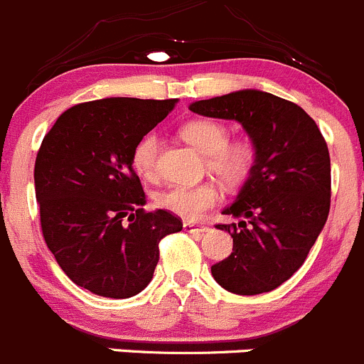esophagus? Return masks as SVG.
Masks as SVG:
<instances>
[{
  "label": "esophagus",
  "instance_id": "34e87169",
  "mask_svg": "<svg viewBox=\"0 0 364 364\" xmlns=\"http://www.w3.org/2000/svg\"><path fill=\"white\" fill-rule=\"evenodd\" d=\"M183 226H185L186 232H190V233H205V232H208V228H206V226H201V224H193V223H190V220H186V223L183 224Z\"/></svg>",
  "mask_w": 364,
  "mask_h": 364
}]
</instances>
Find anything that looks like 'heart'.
Here are the masks:
<instances>
[{
    "instance_id": "obj_1",
    "label": "heart",
    "mask_w": 364,
    "mask_h": 364,
    "mask_svg": "<svg viewBox=\"0 0 364 364\" xmlns=\"http://www.w3.org/2000/svg\"><path fill=\"white\" fill-rule=\"evenodd\" d=\"M181 134L190 145L206 154L210 172L224 185L240 186L253 176L259 165L260 151L255 140L239 136L230 140L228 125L219 120H193L183 125ZM159 140L154 132L145 134L132 151V166L145 179L158 171ZM159 208L168 210L183 219L196 220L219 203V190L213 183L172 185L156 196Z\"/></svg>"
}]
</instances>
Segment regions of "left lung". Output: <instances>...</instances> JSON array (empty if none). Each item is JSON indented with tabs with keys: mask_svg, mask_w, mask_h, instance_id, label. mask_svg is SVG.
<instances>
[{
	"mask_svg": "<svg viewBox=\"0 0 364 364\" xmlns=\"http://www.w3.org/2000/svg\"><path fill=\"white\" fill-rule=\"evenodd\" d=\"M193 113L242 124L260 158L237 201L224 210L239 224H215L233 253L212 266L217 284L260 294L289 280L307 259L331 210V156L316 122L294 102L244 90L190 105Z\"/></svg>",
	"mask_w": 364,
	"mask_h": 364,
	"instance_id": "1",
	"label": "left lung"
}]
</instances>
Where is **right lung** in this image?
<instances>
[{
	"mask_svg": "<svg viewBox=\"0 0 364 364\" xmlns=\"http://www.w3.org/2000/svg\"><path fill=\"white\" fill-rule=\"evenodd\" d=\"M176 102H82L57 118L37 152L33 179L46 246L73 284L98 296L144 291L159 240L183 230L174 213L141 208L145 192L132 168L136 144Z\"/></svg>",
	"mask_w": 364,
	"mask_h": 364,
	"instance_id": "add662e5",
	"label": "right lung"
}]
</instances>
